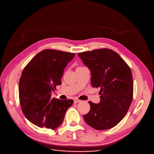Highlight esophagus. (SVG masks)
<instances>
[{
    "label": "esophagus",
    "mask_w": 154,
    "mask_h": 154,
    "mask_svg": "<svg viewBox=\"0 0 154 154\" xmlns=\"http://www.w3.org/2000/svg\"><path fill=\"white\" fill-rule=\"evenodd\" d=\"M81 101H82V100H79V99H75V100H74V103H75V104L79 103H81Z\"/></svg>",
    "instance_id": "34e87169"
}]
</instances>
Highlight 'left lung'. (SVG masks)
I'll list each match as a JSON object with an SVG mask.
<instances>
[{
    "label": "left lung",
    "instance_id": "obj_1",
    "mask_svg": "<svg viewBox=\"0 0 154 154\" xmlns=\"http://www.w3.org/2000/svg\"><path fill=\"white\" fill-rule=\"evenodd\" d=\"M91 72V84L100 88V101L88 102L85 122L98 130L116 126L126 116L133 96V79L130 67L116 51L99 49L78 54Z\"/></svg>",
    "mask_w": 154,
    "mask_h": 154
}]
</instances>
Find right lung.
<instances>
[{"instance_id": "obj_1", "label": "right lung", "mask_w": 154, "mask_h": 154, "mask_svg": "<svg viewBox=\"0 0 154 154\" xmlns=\"http://www.w3.org/2000/svg\"><path fill=\"white\" fill-rule=\"evenodd\" d=\"M74 56V53L45 49L23 70L19 83L20 102L25 117L31 123L52 130L62 124L73 100L51 96L56 85H61L64 69Z\"/></svg>"}]
</instances>
